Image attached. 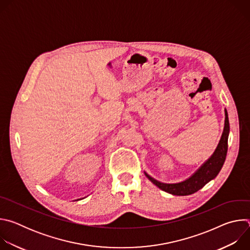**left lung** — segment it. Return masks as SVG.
Segmentation results:
<instances>
[{
    "label": "left lung",
    "mask_w": 250,
    "mask_h": 250,
    "mask_svg": "<svg viewBox=\"0 0 250 250\" xmlns=\"http://www.w3.org/2000/svg\"><path fill=\"white\" fill-rule=\"evenodd\" d=\"M225 116L226 119L224 131L215 152L187 180L180 183L167 184L155 180L154 178L149 176L146 172H145L146 176L159 189L175 196H188L202 189L207 183L217 177L227 157L228 139L229 133V122L227 110L225 111Z\"/></svg>",
    "instance_id": "obj_1"
}]
</instances>
